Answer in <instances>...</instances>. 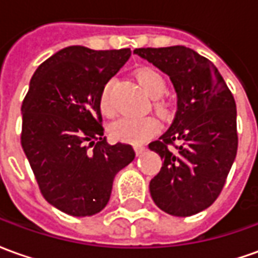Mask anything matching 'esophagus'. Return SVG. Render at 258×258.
I'll use <instances>...</instances> for the list:
<instances>
[{
	"instance_id": "obj_1",
	"label": "esophagus",
	"mask_w": 258,
	"mask_h": 258,
	"mask_svg": "<svg viewBox=\"0 0 258 258\" xmlns=\"http://www.w3.org/2000/svg\"><path fill=\"white\" fill-rule=\"evenodd\" d=\"M134 151H135V153H137V156H140V155H142V153L145 152V146L135 145L134 146Z\"/></svg>"
}]
</instances>
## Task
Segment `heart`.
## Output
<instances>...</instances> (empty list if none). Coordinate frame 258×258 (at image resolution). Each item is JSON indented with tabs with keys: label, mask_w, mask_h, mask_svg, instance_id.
<instances>
[{
	"label": "heart",
	"mask_w": 258,
	"mask_h": 258,
	"mask_svg": "<svg viewBox=\"0 0 258 258\" xmlns=\"http://www.w3.org/2000/svg\"><path fill=\"white\" fill-rule=\"evenodd\" d=\"M137 79L140 81L142 90L145 91L151 98H159L163 92L166 91V81L163 76L155 69L144 68L137 73ZM110 83H107L102 88L101 95H99V109L102 114L107 117H112L114 114L112 102H110ZM156 110L160 114H167V105L163 102L155 103ZM160 128L159 121L152 116H145V117H123L116 120L110 125V135L114 140L121 141V142H128V144H142L148 141L151 137L156 134Z\"/></svg>",
	"instance_id": "obj_1"
}]
</instances>
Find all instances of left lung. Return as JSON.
Wrapping results in <instances>:
<instances>
[{
    "instance_id": "left-lung-1",
    "label": "left lung",
    "mask_w": 258,
    "mask_h": 258,
    "mask_svg": "<svg viewBox=\"0 0 258 258\" xmlns=\"http://www.w3.org/2000/svg\"><path fill=\"white\" fill-rule=\"evenodd\" d=\"M134 53L167 74L177 94L173 123L149 144L163 160L149 184L152 199L167 214L194 216L213 205L236 157L235 99L218 69L190 48H138ZM174 140L181 145L170 150Z\"/></svg>"
}]
</instances>
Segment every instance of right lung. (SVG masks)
Listing matches in <instances>:
<instances>
[{"label": "right lung", "mask_w": 258, "mask_h": 258, "mask_svg": "<svg viewBox=\"0 0 258 258\" xmlns=\"http://www.w3.org/2000/svg\"><path fill=\"white\" fill-rule=\"evenodd\" d=\"M130 48H63L37 69L22 103V148L42 196L69 216L105 209L114 175L134 160L128 144L103 135L99 95Z\"/></svg>", "instance_id": "add662e5"}]
</instances>
